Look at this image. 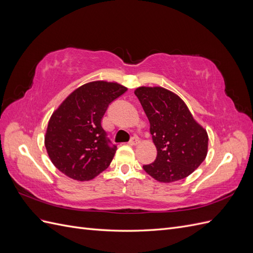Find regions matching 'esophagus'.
Listing matches in <instances>:
<instances>
[{
    "label": "esophagus",
    "instance_id": "esophagus-1",
    "mask_svg": "<svg viewBox=\"0 0 253 253\" xmlns=\"http://www.w3.org/2000/svg\"><path fill=\"white\" fill-rule=\"evenodd\" d=\"M138 143H139V140H138V138H136V137H133V138L128 142L129 145H137Z\"/></svg>",
    "mask_w": 253,
    "mask_h": 253
}]
</instances>
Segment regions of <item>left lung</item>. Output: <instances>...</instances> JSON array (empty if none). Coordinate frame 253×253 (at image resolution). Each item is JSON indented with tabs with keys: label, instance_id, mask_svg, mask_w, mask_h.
<instances>
[{
	"label": "left lung",
	"instance_id": "left-lung-1",
	"mask_svg": "<svg viewBox=\"0 0 253 253\" xmlns=\"http://www.w3.org/2000/svg\"><path fill=\"white\" fill-rule=\"evenodd\" d=\"M134 93L150 121V133L157 149L155 162L143 166V170L160 182L186 178L207 156V131L173 91L140 86Z\"/></svg>",
	"mask_w": 253,
	"mask_h": 253
}]
</instances>
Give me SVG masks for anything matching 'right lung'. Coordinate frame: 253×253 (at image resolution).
<instances>
[{"label":"right lung","instance_id":"obj_1","mask_svg":"<svg viewBox=\"0 0 253 253\" xmlns=\"http://www.w3.org/2000/svg\"><path fill=\"white\" fill-rule=\"evenodd\" d=\"M126 89L117 82H88L68 95L52 113L44 143L60 172L86 181L110 166L117 147L110 145L101 120L109 104Z\"/></svg>","mask_w":253,"mask_h":253}]
</instances>
